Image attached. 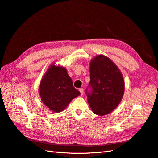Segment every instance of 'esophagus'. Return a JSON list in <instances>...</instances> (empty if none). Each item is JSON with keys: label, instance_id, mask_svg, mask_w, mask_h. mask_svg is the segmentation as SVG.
Segmentation results:
<instances>
[{"label": "esophagus", "instance_id": "1", "mask_svg": "<svg viewBox=\"0 0 158 158\" xmlns=\"http://www.w3.org/2000/svg\"><path fill=\"white\" fill-rule=\"evenodd\" d=\"M79 91L81 93V94L83 95V94H84V89L83 88H81V89H79Z\"/></svg>", "mask_w": 158, "mask_h": 158}]
</instances>
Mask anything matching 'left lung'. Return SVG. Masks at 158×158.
Returning <instances> with one entry per match:
<instances>
[{
	"label": "left lung",
	"mask_w": 158,
	"mask_h": 158,
	"mask_svg": "<svg viewBox=\"0 0 158 158\" xmlns=\"http://www.w3.org/2000/svg\"><path fill=\"white\" fill-rule=\"evenodd\" d=\"M89 66V85L93 89L92 93L87 94L89 106L95 114H109L118 106L123 97V74L114 63L104 55L93 57Z\"/></svg>",
	"instance_id": "1"
}]
</instances>
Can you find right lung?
<instances>
[{
    "label": "right lung",
    "instance_id": "right-lung-1",
    "mask_svg": "<svg viewBox=\"0 0 158 158\" xmlns=\"http://www.w3.org/2000/svg\"><path fill=\"white\" fill-rule=\"evenodd\" d=\"M40 97L44 105L53 112L65 109L71 101L81 93L74 87L67 69L53 64L40 81Z\"/></svg>",
    "mask_w": 158,
    "mask_h": 158
}]
</instances>
